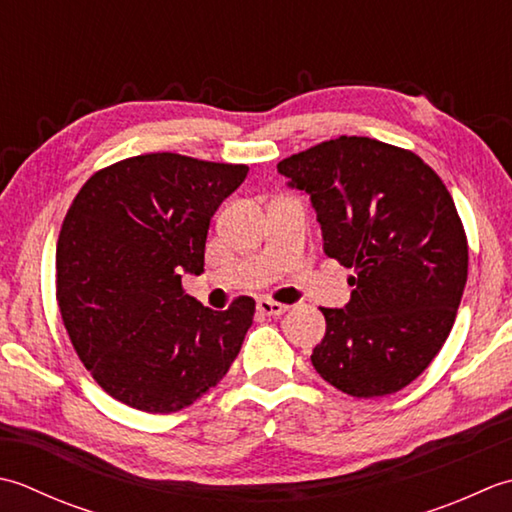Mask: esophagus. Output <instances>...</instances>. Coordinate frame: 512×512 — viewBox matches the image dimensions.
I'll return each mask as SVG.
<instances>
[{"instance_id":"1","label":"esophagus","mask_w":512,"mask_h":512,"mask_svg":"<svg viewBox=\"0 0 512 512\" xmlns=\"http://www.w3.org/2000/svg\"><path fill=\"white\" fill-rule=\"evenodd\" d=\"M256 309L260 311L263 316H283L285 311L289 309L283 302H274V300H258Z\"/></svg>"}]
</instances>
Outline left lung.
I'll return each instance as SVG.
<instances>
[{"label": "left lung", "mask_w": 512, "mask_h": 512, "mask_svg": "<svg viewBox=\"0 0 512 512\" xmlns=\"http://www.w3.org/2000/svg\"><path fill=\"white\" fill-rule=\"evenodd\" d=\"M278 172L309 194L325 254L356 271L344 309L320 307L327 331L311 364L353 398L404 389L440 353L468 276L446 185L411 150L369 137L322 141Z\"/></svg>", "instance_id": "1"}]
</instances>
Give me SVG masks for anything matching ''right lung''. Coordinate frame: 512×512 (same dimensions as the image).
<instances>
[{"label": "right lung", "mask_w": 512, "mask_h": 512, "mask_svg": "<svg viewBox=\"0 0 512 512\" xmlns=\"http://www.w3.org/2000/svg\"><path fill=\"white\" fill-rule=\"evenodd\" d=\"M247 165L154 152L95 172L64 218L57 302L83 367L114 400L145 413L194 404L232 367L256 302L214 311L187 296L214 212Z\"/></svg>", "instance_id": "obj_1"}]
</instances>
